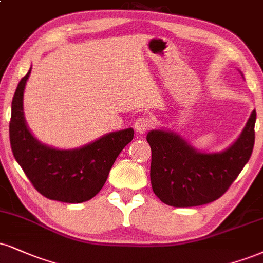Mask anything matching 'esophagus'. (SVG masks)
<instances>
[{"instance_id":"esophagus-1","label":"esophagus","mask_w":263,"mask_h":263,"mask_svg":"<svg viewBox=\"0 0 263 263\" xmlns=\"http://www.w3.org/2000/svg\"><path fill=\"white\" fill-rule=\"evenodd\" d=\"M151 126L152 120L149 118H145V116H141V118H138L135 122V129L137 134H144Z\"/></svg>"}]
</instances>
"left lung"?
Wrapping results in <instances>:
<instances>
[{"mask_svg": "<svg viewBox=\"0 0 263 263\" xmlns=\"http://www.w3.org/2000/svg\"><path fill=\"white\" fill-rule=\"evenodd\" d=\"M255 122L254 110L236 141L217 153L197 151L173 131L152 129L147 141L152 149L154 194L173 207H195L218 200L251 157Z\"/></svg>", "mask_w": 263, "mask_h": 263, "instance_id": "obj_1", "label": "left lung"}]
</instances>
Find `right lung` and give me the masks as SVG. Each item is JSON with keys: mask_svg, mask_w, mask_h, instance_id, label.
Returning <instances> with one entry per match:
<instances>
[{"mask_svg": "<svg viewBox=\"0 0 263 263\" xmlns=\"http://www.w3.org/2000/svg\"><path fill=\"white\" fill-rule=\"evenodd\" d=\"M31 68L22 78L13 100L9 141L13 156L41 195L65 203H82L103 189L110 169L134 138V128L110 132L74 149H58L41 143L25 122L24 88Z\"/></svg>", "mask_w": 263, "mask_h": 263, "instance_id": "right-lung-1", "label": "right lung"}]
</instances>
